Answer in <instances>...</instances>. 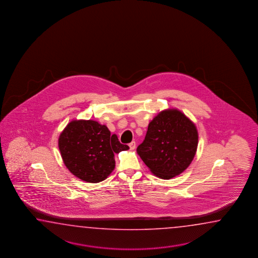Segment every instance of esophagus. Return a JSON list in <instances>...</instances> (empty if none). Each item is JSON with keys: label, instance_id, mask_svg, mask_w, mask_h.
Instances as JSON below:
<instances>
[{"label": "esophagus", "instance_id": "1", "mask_svg": "<svg viewBox=\"0 0 258 258\" xmlns=\"http://www.w3.org/2000/svg\"><path fill=\"white\" fill-rule=\"evenodd\" d=\"M136 146H137V144H136V142L135 141H133V142L130 143L129 144V148H130V149L131 150H133V149H135L136 148Z\"/></svg>", "mask_w": 258, "mask_h": 258}]
</instances>
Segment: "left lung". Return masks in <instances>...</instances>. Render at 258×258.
Masks as SVG:
<instances>
[{
    "mask_svg": "<svg viewBox=\"0 0 258 258\" xmlns=\"http://www.w3.org/2000/svg\"><path fill=\"white\" fill-rule=\"evenodd\" d=\"M198 145L195 122L173 108L159 111L148 123L145 140L137 152L154 175L170 180L191 164Z\"/></svg>",
    "mask_w": 258,
    "mask_h": 258,
    "instance_id": "obj_1",
    "label": "left lung"
}]
</instances>
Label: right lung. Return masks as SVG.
I'll return each mask as SVG.
<instances>
[{
	"mask_svg": "<svg viewBox=\"0 0 258 258\" xmlns=\"http://www.w3.org/2000/svg\"><path fill=\"white\" fill-rule=\"evenodd\" d=\"M60 156L73 175L87 182H99L115 168L114 154L128 150L115 134L94 120H73L58 139Z\"/></svg>",
	"mask_w": 258,
	"mask_h": 258,
	"instance_id": "right-lung-1",
	"label": "right lung"
}]
</instances>
